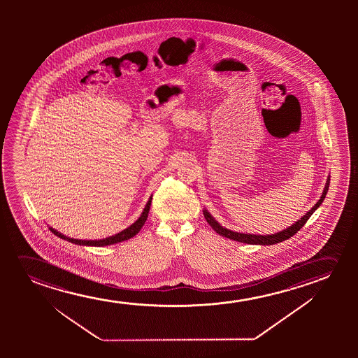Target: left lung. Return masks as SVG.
I'll return each mask as SVG.
<instances>
[{"instance_id":"8db88e82","label":"left lung","mask_w":358,"mask_h":358,"mask_svg":"<svg viewBox=\"0 0 358 358\" xmlns=\"http://www.w3.org/2000/svg\"><path fill=\"white\" fill-rule=\"evenodd\" d=\"M329 185H330V175L327 178V183L324 187L323 193L319 198V201L314 204V206L310 208V210L307 211L301 219L297 221H294L292 225L286 227L284 230L279 231V232H275V234H270V235H255V234H245V232H237V231H232L230 229H226L224 226L220 225L219 221H216L214 219V216L211 215L209 211L206 210V208L203 209V214L206 217L208 224L213 227V230L216 231V234H219L220 236H224L226 238H230L232 241H237L241 243H247V245H276L279 242H282L285 240H289V237L292 236L299 230L302 229V226L307 222L310 215L313 214L314 211L318 209L319 206H322L325 196L328 193Z\"/></svg>"}]
</instances>
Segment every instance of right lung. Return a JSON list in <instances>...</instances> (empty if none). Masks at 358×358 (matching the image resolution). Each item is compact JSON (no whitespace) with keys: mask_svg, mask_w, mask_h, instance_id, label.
Segmentation results:
<instances>
[{"mask_svg":"<svg viewBox=\"0 0 358 358\" xmlns=\"http://www.w3.org/2000/svg\"><path fill=\"white\" fill-rule=\"evenodd\" d=\"M152 194L149 196L147 204H145L144 209H143L142 214L138 217L137 220L133 222L132 225L128 226L127 229H124V230L121 231V232H118L116 235L110 236V237H106V238H103V240H78V238H73V237L71 238L69 236L64 235V234H61L59 231L55 230L54 227H51V226H49V229L50 231H52V234H55V235L59 237V238L69 241V242L74 243V245H90V247H103V245H115V243H120V242H123V241L132 238V237H134V236L137 235L138 232L141 231L143 225H144L145 221H147L149 209H150V206H152Z\"/></svg>","mask_w":358,"mask_h":358,"instance_id":"add662e5","label":"right lung"}]
</instances>
